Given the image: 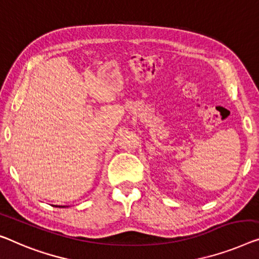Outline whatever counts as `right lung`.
<instances>
[{
  "label": "right lung",
  "mask_w": 259,
  "mask_h": 259,
  "mask_svg": "<svg viewBox=\"0 0 259 259\" xmlns=\"http://www.w3.org/2000/svg\"><path fill=\"white\" fill-rule=\"evenodd\" d=\"M59 207H60V206H59Z\"/></svg>",
  "instance_id": "add662e5"
}]
</instances>
